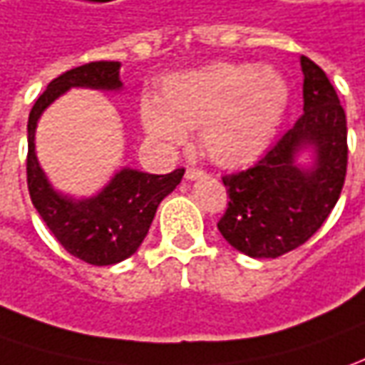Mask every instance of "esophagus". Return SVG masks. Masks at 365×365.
<instances>
[{"mask_svg":"<svg viewBox=\"0 0 365 365\" xmlns=\"http://www.w3.org/2000/svg\"><path fill=\"white\" fill-rule=\"evenodd\" d=\"M202 170H195V168H187V170H185V180H187V182H193V180H197V178H202Z\"/></svg>","mask_w":365,"mask_h":365,"instance_id":"obj_1","label":"esophagus"}]
</instances>
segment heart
I'll use <instances>...</instances> for the list:
<instances>
[{
    "label": "heart",
    "mask_w": 365,
    "mask_h": 365,
    "mask_svg": "<svg viewBox=\"0 0 365 365\" xmlns=\"http://www.w3.org/2000/svg\"><path fill=\"white\" fill-rule=\"evenodd\" d=\"M289 101L284 76L267 66L215 61L163 79L160 98L145 96L140 121L160 145L185 140L200 128V143L220 165L252 162L274 140Z\"/></svg>",
    "instance_id": "obj_1"
}]
</instances>
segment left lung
Wrapping results in <instances>:
<instances>
[{
  "label": "left lung",
  "mask_w": 365,
  "mask_h": 365,
  "mask_svg": "<svg viewBox=\"0 0 365 365\" xmlns=\"http://www.w3.org/2000/svg\"><path fill=\"white\" fill-rule=\"evenodd\" d=\"M304 113L266 155L244 172L224 175L230 195L217 230L237 252L264 259L306 244L338 202L348 168V128L338 93L306 56ZM310 153L302 164L299 155Z\"/></svg>",
  "instance_id": "1"
}]
</instances>
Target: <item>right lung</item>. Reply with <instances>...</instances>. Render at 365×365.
<instances>
[{"mask_svg":"<svg viewBox=\"0 0 365 365\" xmlns=\"http://www.w3.org/2000/svg\"><path fill=\"white\" fill-rule=\"evenodd\" d=\"M120 61H91L61 73L37 98L27 120V187L37 214L69 254L91 266H111L138 252L155 210L182 182L183 170L165 175L121 168L96 195L73 197L47 180L36 153L41 113L71 88L121 91Z\"/></svg>","mask_w":365,"mask_h":365,"instance_id":"add662e5","label":"right lung"}]
</instances>
